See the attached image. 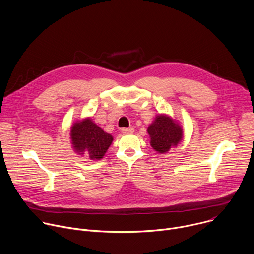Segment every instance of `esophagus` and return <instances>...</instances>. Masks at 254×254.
<instances>
[{
	"label": "esophagus",
	"mask_w": 254,
	"mask_h": 254,
	"mask_svg": "<svg viewBox=\"0 0 254 254\" xmlns=\"http://www.w3.org/2000/svg\"><path fill=\"white\" fill-rule=\"evenodd\" d=\"M134 131V129L132 127H125L122 128V132L123 133H132Z\"/></svg>",
	"instance_id": "1"
}]
</instances>
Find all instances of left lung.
<instances>
[{"instance_id":"left-lung-1","label":"left lung","mask_w":254,"mask_h":254,"mask_svg":"<svg viewBox=\"0 0 254 254\" xmlns=\"http://www.w3.org/2000/svg\"><path fill=\"white\" fill-rule=\"evenodd\" d=\"M152 148L160 155L167 154L176 148L184 137L183 128L179 122L169 115L160 114L147 129Z\"/></svg>"}]
</instances>
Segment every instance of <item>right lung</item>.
I'll use <instances>...</instances> for the list:
<instances>
[{
  "mask_svg": "<svg viewBox=\"0 0 254 254\" xmlns=\"http://www.w3.org/2000/svg\"><path fill=\"white\" fill-rule=\"evenodd\" d=\"M73 151L92 161L101 160L114 140V136L99 127L91 118L76 121L70 128Z\"/></svg>",
  "mask_w": 254,
  "mask_h": 254,
  "instance_id": "right-lung-1",
  "label": "right lung"
}]
</instances>
